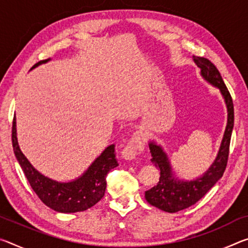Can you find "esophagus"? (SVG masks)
I'll return each instance as SVG.
<instances>
[{
  "label": "esophagus",
  "instance_id": "1",
  "mask_svg": "<svg viewBox=\"0 0 248 248\" xmlns=\"http://www.w3.org/2000/svg\"><path fill=\"white\" fill-rule=\"evenodd\" d=\"M144 141L138 133H133L127 145L121 151V156L124 159H133L138 154H141L144 150Z\"/></svg>",
  "mask_w": 248,
  "mask_h": 248
}]
</instances>
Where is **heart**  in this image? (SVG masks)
Returning <instances> with one entry per match:
<instances>
[{
    "label": "heart",
    "instance_id": "obj_1",
    "mask_svg": "<svg viewBox=\"0 0 248 248\" xmlns=\"http://www.w3.org/2000/svg\"><path fill=\"white\" fill-rule=\"evenodd\" d=\"M103 121H104L103 118H99V119H98V123H100V124H103Z\"/></svg>",
    "mask_w": 248,
    "mask_h": 248
}]
</instances>
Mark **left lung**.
<instances>
[{
  "label": "left lung",
  "mask_w": 248,
  "mask_h": 248,
  "mask_svg": "<svg viewBox=\"0 0 248 248\" xmlns=\"http://www.w3.org/2000/svg\"><path fill=\"white\" fill-rule=\"evenodd\" d=\"M195 63L201 70L202 78L213 86L220 90L228 108V124L222 139L219 153L209 170L194 180H179L174 178L173 171L166 153L155 142H150V153L152 155L151 162L161 170L158 183L151 189L145 191V199L150 204L165 212L174 213L187 209L199 201L215 186V184L223 176L229 158L230 142L234 125V107L231 94L225 86L219 70L208 59L194 57Z\"/></svg>",
  "instance_id": "obj_1"
}]
</instances>
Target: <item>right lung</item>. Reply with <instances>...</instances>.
I'll return each mask as SVG.
<instances>
[{
  "instance_id": "right-lung-1",
  "label": "right lung",
  "mask_w": 248,
  "mask_h": 248,
  "mask_svg": "<svg viewBox=\"0 0 248 248\" xmlns=\"http://www.w3.org/2000/svg\"><path fill=\"white\" fill-rule=\"evenodd\" d=\"M41 60L31 69L49 61ZM12 143L14 154L20 167L31 184L32 190L39 199L57 212L74 213L93 207L103 198L106 190V176L109 170L118 166L116 159L115 144L109 145L104 152L92 163L85 173L69 183H60L46 177L35 170L19 149L16 137V120L12 125Z\"/></svg>"
}]
</instances>
